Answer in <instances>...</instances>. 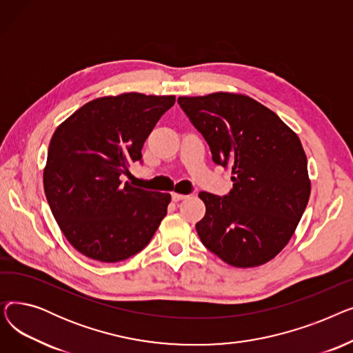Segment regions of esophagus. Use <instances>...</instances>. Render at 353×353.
Wrapping results in <instances>:
<instances>
[{
  "label": "esophagus",
  "mask_w": 353,
  "mask_h": 353,
  "mask_svg": "<svg viewBox=\"0 0 353 353\" xmlns=\"http://www.w3.org/2000/svg\"><path fill=\"white\" fill-rule=\"evenodd\" d=\"M188 196L186 194H181V193H176V192H173L172 193V199L174 200V201H180V200H183V199H186Z\"/></svg>",
  "instance_id": "obj_1"
}]
</instances>
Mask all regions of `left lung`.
I'll list each match as a JSON object with an SVG mask.
<instances>
[{
    "instance_id": "8db88e82",
    "label": "left lung",
    "mask_w": 353,
    "mask_h": 353,
    "mask_svg": "<svg viewBox=\"0 0 353 353\" xmlns=\"http://www.w3.org/2000/svg\"><path fill=\"white\" fill-rule=\"evenodd\" d=\"M177 101L208 141L213 161L233 174L228 196L199 193L206 206L196 223L201 243L234 268L268 263L289 243L310 196L298 134L272 110L239 92Z\"/></svg>"
}]
</instances>
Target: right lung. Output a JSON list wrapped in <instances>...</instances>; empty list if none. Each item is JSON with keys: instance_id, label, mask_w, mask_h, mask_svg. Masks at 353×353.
<instances>
[{"instance_id": "add662e5", "label": "right lung", "mask_w": 353, "mask_h": 353, "mask_svg": "<svg viewBox=\"0 0 353 353\" xmlns=\"http://www.w3.org/2000/svg\"><path fill=\"white\" fill-rule=\"evenodd\" d=\"M174 96L123 92L85 103L51 137L44 167L50 209L81 254L116 263L150 242L172 200L133 188L120 176L141 160V148Z\"/></svg>"}]
</instances>
